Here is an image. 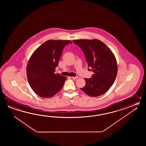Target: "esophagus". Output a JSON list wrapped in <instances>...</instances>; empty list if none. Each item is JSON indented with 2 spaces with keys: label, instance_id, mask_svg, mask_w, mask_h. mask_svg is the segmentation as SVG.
Instances as JSON below:
<instances>
[{
  "label": "esophagus",
  "instance_id": "esophagus-1",
  "mask_svg": "<svg viewBox=\"0 0 146 146\" xmlns=\"http://www.w3.org/2000/svg\"><path fill=\"white\" fill-rule=\"evenodd\" d=\"M72 78L74 80H76V79H77L78 77H72Z\"/></svg>",
  "mask_w": 146,
  "mask_h": 146
}]
</instances>
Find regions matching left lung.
<instances>
[{
    "label": "left lung",
    "mask_w": 146,
    "mask_h": 146,
    "mask_svg": "<svg viewBox=\"0 0 146 146\" xmlns=\"http://www.w3.org/2000/svg\"><path fill=\"white\" fill-rule=\"evenodd\" d=\"M73 42L83 50L88 67H91L94 72L91 78L84 79L86 84L81 90L92 97L104 94L113 85L117 74L114 54L99 40L79 39Z\"/></svg>",
    "instance_id": "1"
}]
</instances>
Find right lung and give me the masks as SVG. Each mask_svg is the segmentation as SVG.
<instances>
[{"label":"right lung","mask_w":146,"mask_h":146,"mask_svg":"<svg viewBox=\"0 0 146 146\" xmlns=\"http://www.w3.org/2000/svg\"><path fill=\"white\" fill-rule=\"evenodd\" d=\"M72 42L47 40L32 54L27 67L29 84L38 96L44 98L55 96L62 89L67 77L55 74L62 50Z\"/></svg>","instance_id":"right-lung-1"}]
</instances>
